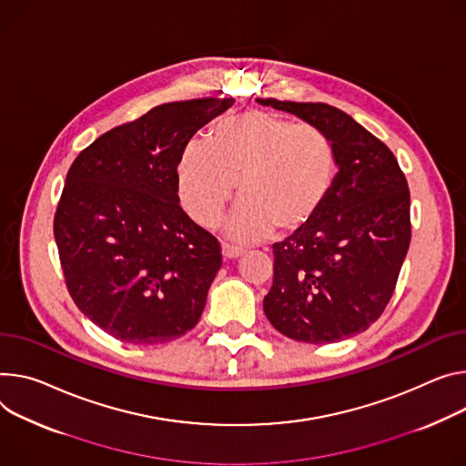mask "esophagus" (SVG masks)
I'll return each instance as SVG.
<instances>
[{"instance_id":"1","label":"esophagus","mask_w":466,"mask_h":466,"mask_svg":"<svg viewBox=\"0 0 466 466\" xmlns=\"http://www.w3.org/2000/svg\"><path fill=\"white\" fill-rule=\"evenodd\" d=\"M241 248L236 247V245H230V243H223V257L225 258H238L241 257Z\"/></svg>"}]
</instances>
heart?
<instances>
[{
    "label": "heart",
    "mask_w": 466,
    "mask_h": 466,
    "mask_svg": "<svg viewBox=\"0 0 466 466\" xmlns=\"http://www.w3.org/2000/svg\"><path fill=\"white\" fill-rule=\"evenodd\" d=\"M336 177L338 150L325 130L269 111L219 118L208 145L187 143L177 167L180 204L200 227L219 223L238 186L241 200L227 230L239 243L307 228L329 202Z\"/></svg>",
    "instance_id": "heart-1"
}]
</instances>
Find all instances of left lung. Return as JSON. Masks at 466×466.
I'll use <instances>...</instances> for the list:
<instances>
[{"instance_id":"obj_1","label":"left lung","mask_w":466,"mask_h":466,"mask_svg":"<svg viewBox=\"0 0 466 466\" xmlns=\"http://www.w3.org/2000/svg\"><path fill=\"white\" fill-rule=\"evenodd\" d=\"M325 130L338 150L334 191L303 230L273 245L271 325L291 340L332 344L385 312L410 243V193L392 150L321 102L258 98Z\"/></svg>"}]
</instances>
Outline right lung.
<instances>
[{
    "label": "right lung",
    "mask_w": 466,
    "mask_h": 466,
    "mask_svg": "<svg viewBox=\"0 0 466 466\" xmlns=\"http://www.w3.org/2000/svg\"><path fill=\"white\" fill-rule=\"evenodd\" d=\"M232 98L156 106L83 148L54 216L65 284L95 325L128 344L189 332L221 264V245L182 209L177 167L193 134Z\"/></svg>",
    "instance_id": "add662e5"
}]
</instances>
